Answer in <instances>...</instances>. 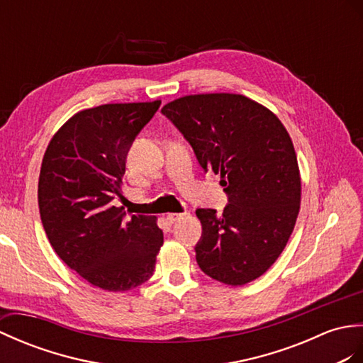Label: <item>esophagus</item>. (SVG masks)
<instances>
[{
  "mask_svg": "<svg viewBox=\"0 0 363 363\" xmlns=\"http://www.w3.org/2000/svg\"><path fill=\"white\" fill-rule=\"evenodd\" d=\"M186 216V214H180V213H171V214H167V220H169V223H174V222H177V220H180V219H183V217Z\"/></svg>",
  "mask_w": 363,
  "mask_h": 363,
  "instance_id": "esophagus-1",
  "label": "esophagus"
}]
</instances>
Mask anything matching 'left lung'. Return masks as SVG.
Returning a JSON list of instances; mask_svg holds the SVG:
<instances>
[{
	"mask_svg": "<svg viewBox=\"0 0 363 363\" xmlns=\"http://www.w3.org/2000/svg\"><path fill=\"white\" fill-rule=\"evenodd\" d=\"M194 149L203 171L220 174L222 214L199 208L203 273L242 286L267 272L291 238L301 202L294 143L278 116L242 94H189L161 108Z\"/></svg>",
	"mask_w": 363,
	"mask_h": 363,
	"instance_id": "obj_1",
	"label": "left lung"
}]
</instances>
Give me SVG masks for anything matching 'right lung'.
<instances>
[{
  "mask_svg": "<svg viewBox=\"0 0 363 363\" xmlns=\"http://www.w3.org/2000/svg\"><path fill=\"white\" fill-rule=\"evenodd\" d=\"M161 101L104 104L71 116L48 144L38 179L40 217L69 269L108 292H127L154 275L163 231L157 217H125V158Z\"/></svg>",
  "mask_w": 363,
  "mask_h": 363,
  "instance_id": "obj_1",
  "label": "right lung"
}]
</instances>
